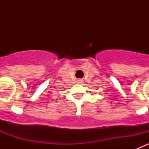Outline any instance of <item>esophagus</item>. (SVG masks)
I'll return each mask as SVG.
<instances>
[{"label": "esophagus", "mask_w": 149, "mask_h": 149, "mask_svg": "<svg viewBox=\"0 0 149 149\" xmlns=\"http://www.w3.org/2000/svg\"><path fill=\"white\" fill-rule=\"evenodd\" d=\"M77 82L78 83V84H82V83H83V81H82V80H77Z\"/></svg>", "instance_id": "34e87169"}]
</instances>
